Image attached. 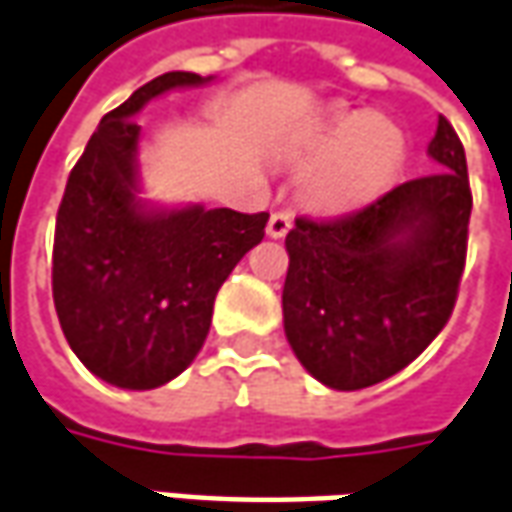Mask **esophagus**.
<instances>
[{
  "instance_id": "obj_1",
  "label": "esophagus",
  "mask_w": 512,
  "mask_h": 512,
  "mask_svg": "<svg viewBox=\"0 0 512 512\" xmlns=\"http://www.w3.org/2000/svg\"><path fill=\"white\" fill-rule=\"evenodd\" d=\"M292 228V214L290 211H276L270 222H267V236H273V239H281V236L290 234Z\"/></svg>"
}]
</instances>
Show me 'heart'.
<instances>
[{
  "instance_id": "obj_1",
  "label": "heart",
  "mask_w": 512,
  "mask_h": 512,
  "mask_svg": "<svg viewBox=\"0 0 512 512\" xmlns=\"http://www.w3.org/2000/svg\"><path fill=\"white\" fill-rule=\"evenodd\" d=\"M301 153L315 158L301 178L303 203L340 214L390 183L404 158V136L384 116L334 114L303 139Z\"/></svg>"
}]
</instances>
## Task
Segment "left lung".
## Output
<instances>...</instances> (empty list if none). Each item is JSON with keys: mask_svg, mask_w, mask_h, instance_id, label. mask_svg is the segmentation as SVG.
Here are the masks:
<instances>
[{"mask_svg": "<svg viewBox=\"0 0 512 512\" xmlns=\"http://www.w3.org/2000/svg\"><path fill=\"white\" fill-rule=\"evenodd\" d=\"M438 172L340 220L298 217L287 234L284 331L331 390H362L407 368L449 323L465 267L471 186L460 136L438 119Z\"/></svg>", "mask_w": 512, "mask_h": 512, "instance_id": "1", "label": "left lung"}]
</instances>
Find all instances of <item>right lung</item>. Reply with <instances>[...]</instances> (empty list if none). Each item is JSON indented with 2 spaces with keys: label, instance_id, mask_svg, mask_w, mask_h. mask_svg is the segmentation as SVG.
Instances as JSON below:
<instances>
[{
  "label": "right lung",
  "instance_id": "1",
  "mask_svg": "<svg viewBox=\"0 0 512 512\" xmlns=\"http://www.w3.org/2000/svg\"><path fill=\"white\" fill-rule=\"evenodd\" d=\"M209 80L161 74L102 116L58 209L52 298L61 329L94 376L125 390H153L192 365L222 281L262 242L270 217L155 209L139 197L136 116L153 97Z\"/></svg>",
  "mask_w": 512,
  "mask_h": 512
}]
</instances>
